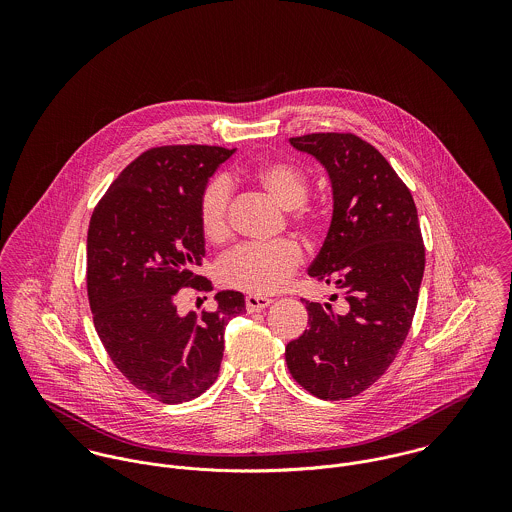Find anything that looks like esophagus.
I'll return each instance as SVG.
<instances>
[{"label": "esophagus", "instance_id": "34e87169", "mask_svg": "<svg viewBox=\"0 0 512 512\" xmlns=\"http://www.w3.org/2000/svg\"><path fill=\"white\" fill-rule=\"evenodd\" d=\"M272 303L270 297L266 295H246V309L248 311H262Z\"/></svg>", "mask_w": 512, "mask_h": 512}]
</instances>
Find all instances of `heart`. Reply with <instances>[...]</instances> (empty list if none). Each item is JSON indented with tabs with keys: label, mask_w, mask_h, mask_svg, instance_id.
<instances>
[{
	"label": "heart",
	"mask_w": 512,
	"mask_h": 512,
	"mask_svg": "<svg viewBox=\"0 0 512 512\" xmlns=\"http://www.w3.org/2000/svg\"><path fill=\"white\" fill-rule=\"evenodd\" d=\"M254 181L282 209L293 211V222L307 228L313 217L303 207L309 193L307 175L288 161L264 163L256 169ZM232 185L226 177L213 179L201 197L199 217L203 234L211 242H224L230 234L228 205ZM301 264V248L293 240L272 244H244L226 254L219 264L220 282L228 288L250 293L276 292Z\"/></svg>",
	"instance_id": "1"
}]
</instances>
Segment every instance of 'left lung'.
Instances as JSON below:
<instances>
[{
	"instance_id": "8db88e82",
	"label": "left lung",
	"mask_w": 512,
	"mask_h": 512,
	"mask_svg": "<svg viewBox=\"0 0 512 512\" xmlns=\"http://www.w3.org/2000/svg\"><path fill=\"white\" fill-rule=\"evenodd\" d=\"M327 171L333 215L307 274L343 297L305 301L309 327L286 347L293 378L313 396L343 400L396 359L418 303L426 252L408 187L376 147L353 134L290 138Z\"/></svg>"
}]
</instances>
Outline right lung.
Returning a JSON list of instances; mask_svg holds the SVG:
<instances>
[{
    "mask_svg": "<svg viewBox=\"0 0 512 512\" xmlns=\"http://www.w3.org/2000/svg\"><path fill=\"white\" fill-rule=\"evenodd\" d=\"M236 149L153 147L132 161L92 213L86 238L88 301L116 368L163 404L201 396L219 376L226 323L246 311L222 290L213 311L179 313L183 288L213 290L197 276L205 258L201 197Z\"/></svg>",
    "mask_w": 512,
    "mask_h": 512,
    "instance_id": "1",
    "label": "right lung"
}]
</instances>
